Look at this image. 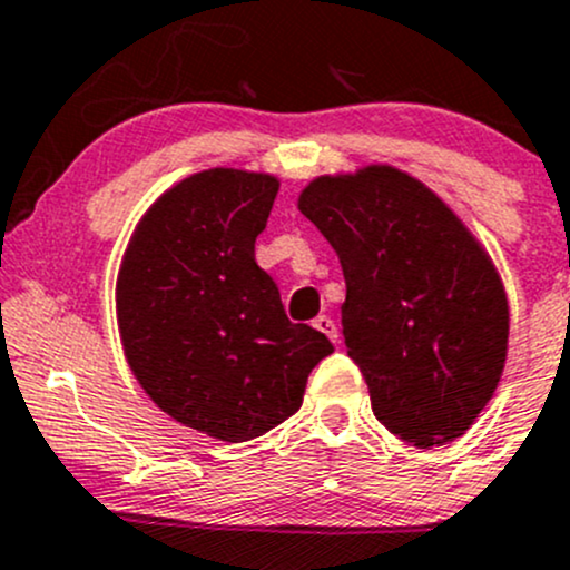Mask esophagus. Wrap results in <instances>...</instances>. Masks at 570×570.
<instances>
[{"label":"esophagus","mask_w":570,"mask_h":570,"mask_svg":"<svg viewBox=\"0 0 570 570\" xmlns=\"http://www.w3.org/2000/svg\"><path fill=\"white\" fill-rule=\"evenodd\" d=\"M315 328H318V332H324L326 337L332 340V343H337V340H340L337 324H334V321L328 318V315H318V318H315Z\"/></svg>","instance_id":"34e87169"}]
</instances>
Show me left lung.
<instances>
[{
	"mask_svg": "<svg viewBox=\"0 0 570 570\" xmlns=\"http://www.w3.org/2000/svg\"><path fill=\"white\" fill-rule=\"evenodd\" d=\"M298 208L343 266L345 351L375 420L416 448L453 442L494 395L508 351V298L489 255L392 167L313 180Z\"/></svg>",
	"mask_w": 570,
	"mask_h": 570,
	"instance_id": "left-lung-1",
	"label": "left lung"
}]
</instances>
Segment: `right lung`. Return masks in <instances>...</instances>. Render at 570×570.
Here are the masks:
<instances>
[{
  "label": "right lung",
  "mask_w": 570,
  "mask_h": 570,
  "mask_svg": "<svg viewBox=\"0 0 570 570\" xmlns=\"http://www.w3.org/2000/svg\"><path fill=\"white\" fill-rule=\"evenodd\" d=\"M277 178L208 169L145 214L117 277V324L134 375L173 420L246 442L302 406L307 375L334 351L293 324L255 263Z\"/></svg>",
  "instance_id": "obj_1"
}]
</instances>
